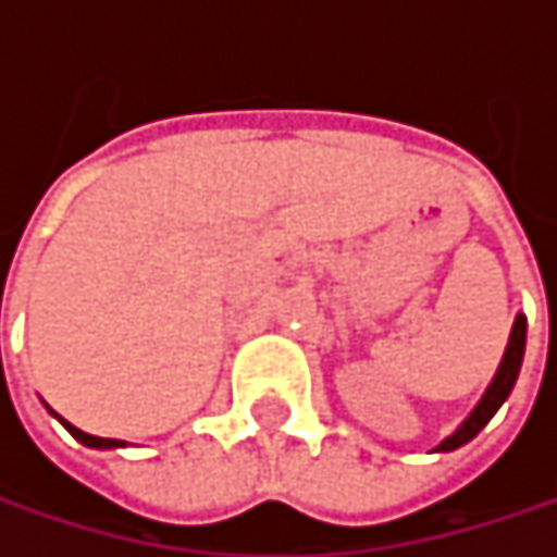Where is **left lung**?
Listing matches in <instances>:
<instances>
[{"instance_id":"obj_1","label":"left lung","mask_w":557,"mask_h":557,"mask_svg":"<svg viewBox=\"0 0 557 557\" xmlns=\"http://www.w3.org/2000/svg\"><path fill=\"white\" fill-rule=\"evenodd\" d=\"M522 351H525V315H516V322H512V332H509V345H506V355H503L500 361V371H497V377H494V384L487 387L484 393V399L474 406V412L461 422V429L455 432V435H448L435 451H451V448H458V445H465V442H471L491 419H494V412L503 406V399L509 396V389L516 384V377H519V364H522Z\"/></svg>"}]
</instances>
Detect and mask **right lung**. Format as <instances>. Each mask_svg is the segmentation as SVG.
<instances>
[{
    "instance_id": "1",
    "label": "right lung",
    "mask_w": 557,
    "mask_h": 557,
    "mask_svg": "<svg viewBox=\"0 0 557 557\" xmlns=\"http://www.w3.org/2000/svg\"><path fill=\"white\" fill-rule=\"evenodd\" d=\"M63 422V419H60ZM66 429H70V435L76 438V442H83V445H89V448H115V445H122V442H115V438H96V435H86V432H79L76 425H70V422H63Z\"/></svg>"
}]
</instances>
